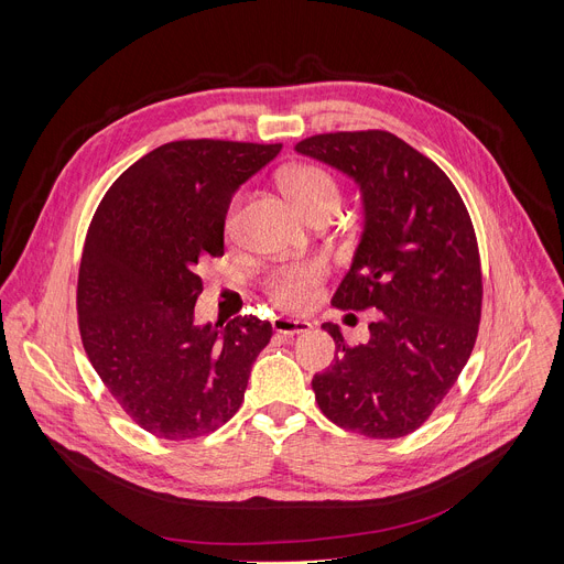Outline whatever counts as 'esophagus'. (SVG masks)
<instances>
[{"mask_svg":"<svg viewBox=\"0 0 564 564\" xmlns=\"http://www.w3.org/2000/svg\"><path fill=\"white\" fill-rule=\"evenodd\" d=\"M272 327L276 334H283V336H300V334H306L311 332L313 324L306 322V319H290V317H274Z\"/></svg>","mask_w":564,"mask_h":564,"instance_id":"1","label":"esophagus"}]
</instances>
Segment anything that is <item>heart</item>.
Masks as SVG:
<instances>
[{
	"label": "heart",
	"mask_w": 564,
	"mask_h": 564,
	"mask_svg": "<svg viewBox=\"0 0 564 564\" xmlns=\"http://www.w3.org/2000/svg\"><path fill=\"white\" fill-rule=\"evenodd\" d=\"M281 185L304 217H311L319 210H336L340 200V192L334 177L313 164H297L285 169L281 175ZM237 207L240 205L235 200L226 215V235L235 232ZM327 272L329 267L322 258L288 262L267 279L264 290L270 294L274 306H279L281 311H304L315 300V288L327 276Z\"/></svg>",
	"instance_id": "b5f03b06"
}]
</instances>
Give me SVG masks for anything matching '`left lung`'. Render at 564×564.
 I'll list each match as a JSON object with an SVG mask.
<instances>
[{
	"mask_svg": "<svg viewBox=\"0 0 564 564\" xmlns=\"http://www.w3.org/2000/svg\"><path fill=\"white\" fill-rule=\"evenodd\" d=\"M297 153L354 177L364 232L334 306L377 308L370 340H336L334 364L313 377L324 416L370 438L419 430L455 387L482 313V270L466 205L430 158L387 130L329 132Z\"/></svg>",
	"mask_w": 564,
	"mask_h": 564,
	"instance_id": "1",
	"label": "left lung"
}]
</instances>
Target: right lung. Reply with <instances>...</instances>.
Here are the masks:
<instances>
[{"mask_svg":"<svg viewBox=\"0 0 564 564\" xmlns=\"http://www.w3.org/2000/svg\"><path fill=\"white\" fill-rule=\"evenodd\" d=\"M279 151L224 139L164 143L116 177L88 226L82 345L113 400L158 438L187 441L228 423L274 334L253 315L198 327L194 304L200 260L224 256L232 194Z\"/></svg>","mask_w":564,"mask_h":564,"instance_id":"1","label":"right lung"}]
</instances>
